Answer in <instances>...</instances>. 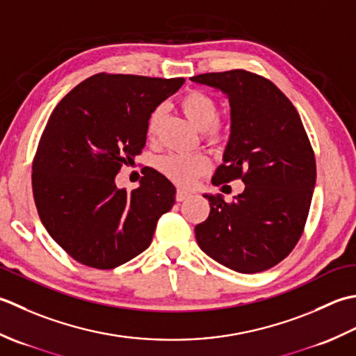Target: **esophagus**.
I'll return each mask as SVG.
<instances>
[{
  "mask_svg": "<svg viewBox=\"0 0 356 356\" xmlns=\"http://www.w3.org/2000/svg\"><path fill=\"white\" fill-rule=\"evenodd\" d=\"M191 197H192V193H191V192H187V191H184V188H178V191H177V201H178V202L184 201V200L191 198Z\"/></svg>",
  "mask_w": 356,
  "mask_h": 356,
  "instance_id": "obj_1",
  "label": "esophagus"
}]
</instances>
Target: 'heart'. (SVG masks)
<instances>
[{
	"label": "heart",
	"instance_id": "heart-1",
	"mask_svg": "<svg viewBox=\"0 0 356 356\" xmlns=\"http://www.w3.org/2000/svg\"><path fill=\"white\" fill-rule=\"evenodd\" d=\"M181 108L193 126L204 130L209 140H218L222 134V127L218 117V106L215 99L198 90L188 92L181 99ZM163 118V108L156 107L152 111L147 120V135L152 136ZM209 159L201 154H169L158 159V169L164 175L178 184H191L192 181L207 170Z\"/></svg>",
	"mask_w": 356,
	"mask_h": 356
}]
</instances>
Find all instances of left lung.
Wrapping results in <instances>:
<instances>
[{"label": "left lung", "instance_id": "left-lung-1", "mask_svg": "<svg viewBox=\"0 0 356 356\" xmlns=\"http://www.w3.org/2000/svg\"><path fill=\"white\" fill-rule=\"evenodd\" d=\"M191 79L220 90L230 104L229 141L212 183L245 184L232 202L204 195L210 213L195 227L198 245L239 273L270 269L301 238L315 188V155L300 115L277 86L248 70Z\"/></svg>", "mask_w": 356, "mask_h": 356}]
</instances>
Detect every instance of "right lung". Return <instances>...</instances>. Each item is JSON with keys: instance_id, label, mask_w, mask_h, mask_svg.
Instances as JSON below:
<instances>
[{"instance_id": "right-lung-1", "label": "right lung", "mask_w": 356, "mask_h": 356, "mask_svg": "<svg viewBox=\"0 0 356 356\" xmlns=\"http://www.w3.org/2000/svg\"><path fill=\"white\" fill-rule=\"evenodd\" d=\"M184 81L97 74L54 108L33 159V198L42 226L78 263L101 270L127 263L175 204V186L155 169L130 192L115 178L146 146L152 111Z\"/></svg>"}]
</instances>
